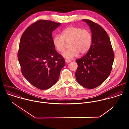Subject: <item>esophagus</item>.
Returning a JSON list of instances; mask_svg holds the SVG:
<instances>
[{
    "mask_svg": "<svg viewBox=\"0 0 129 129\" xmlns=\"http://www.w3.org/2000/svg\"><path fill=\"white\" fill-rule=\"evenodd\" d=\"M65 61V62H66V63H69V62H70L71 61L70 60H68V59H66Z\"/></svg>",
    "mask_w": 129,
    "mask_h": 129,
    "instance_id": "obj_1",
    "label": "esophagus"
}]
</instances>
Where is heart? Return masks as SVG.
Instances as JSON below:
<instances>
[{
	"label": "heart",
	"instance_id": "b5f03b06",
	"mask_svg": "<svg viewBox=\"0 0 129 129\" xmlns=\"http://www.w3.org/2000/svg\"><path fill=\"white\" fill-rule=\"evenodd\" d=\"M69 42V48L65 50L62 56L68 60L77 57L80 52L83 54L90 49L92 44V35L87 29L70 26L64 29L60 35H56L52 39L54 47L58 51L62 52L65 48V42Z\"/></svg>",
	"mask_w": 129,
	"mask_h": 129
}]
</instances>
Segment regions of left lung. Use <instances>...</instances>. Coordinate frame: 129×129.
I'll return each instance as SVG.
<instances>
[{"instance_id": "obj_1", "label": "left lung", "mask_w": 129, "mask_h": 129, "mask_svg": "<svg viewBox=\"0 0 129 129\" xmlns=\"http://www.w3.org/2000/svg\"><path fill=\"white\" fill-rule=\"evenodd\" d=\"M90 28L92 44L87 53L76 60V78L79 84L88 89L101 85L111 73L114 55L111 42L105 29L98 24L84 19Z\"/></svg>"}]
</instances>
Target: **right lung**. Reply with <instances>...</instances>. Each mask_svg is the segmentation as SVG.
Listing matches in <instances>:
<instances>
[{"instance_id": "obj_1", "label": "right lung", "mask_w": 129, "mask_h": 129, "mask_svg": "<svg viewBox=\"0 0 129 129\" xmlns=\"http://www.w3.org/2000/svg\"><path fill=\"white\" fill-rule=\"evenodd\" d=\"M61 25L48 20H38L23 33L18 59L25 78L34 86L45 90L56 84L65 60L55 49L52 32Z\"/></svg>"}]
</instances>
